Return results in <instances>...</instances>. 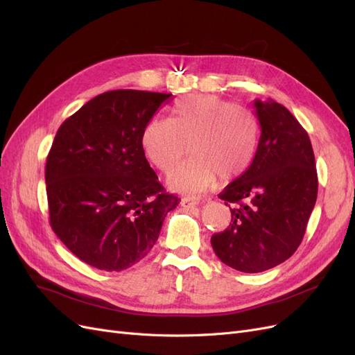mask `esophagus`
<instances>
[{
    "label": "esophagus",
    "instance_id": "34e87169",
    "mask_svg": "<svg viewBox=\"0 0 355 355\" xmlns=\"http://www.w3.org/2000/svg\"><path fill=\"white\" fill-rule=\"evenodd\" d=\"M200 204V200L198 198H184L183 200H181V205H183L184 208H195Z\"/></svg>",
    "mask_w": 355,
    "mask_h": 355
}]
</instances>
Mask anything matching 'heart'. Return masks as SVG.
<instances>
[{
  "label": "heart",
  "mask_w": 355,
  "mask_h": 355,
  "mask_svg": "<svg viewBox=\"0 0 355 355\" xmlns=\"http://www.w3.org/2000/svg\"><path fill=\"white\" fill-rule=\"evenodd\" d=\"M171 119H153L146 126L143 148L151 164L168 172L190 151L193 156L168 177L172 190L199 193L220 177H241L254 159L259 121L244 105L217 95H187L172 108Z\"/></svg>",
  "instance_id": "heart-1"
}]
</instances>
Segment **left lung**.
Returning a JSON list of instances; mask_svg holds the SVG:
<instances>
[{
	"instance_id": "left-lung-1",
	"label": "left lung",
	"mask_w": 355,
	"mask_h": 355,
	"mask_svg": "<svg viewBox=\"0 0 355 355\" xmlns=\"http://www.w3.org/2000/svg\"><path fill=\"white\" fill-rule=\"evenodd\" d=\"M260 139L250 168L220 193L232 223L211 245L225 265L257 273L297 250L315 207L318 177L308 132L273 99L254 101ZM230 207V205H229Z\"/></svg>"
}]
</instances>
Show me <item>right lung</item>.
I'll return each mask as SVG.
<instances>
[{
  "label": "right lung",
  "mask_w": 355,
  "mask_h": 355,
  "mask_svg": "<svg viewBox=\"0 0 355 355\" xmlns=\"http://www.w3.org/2000/svg\"><path fill=\"white\" fill-rule=\"evenodd\" d=\"M171 94H101L58 129L46 162L50 226L80 260L120 272L144 259L180 199L150 168L143 132Z\"/></svg>",
  "instance_id": "obj_1"
}]
</instances>
